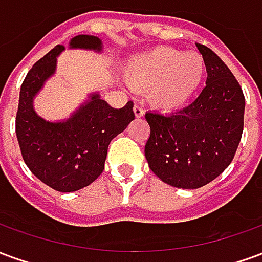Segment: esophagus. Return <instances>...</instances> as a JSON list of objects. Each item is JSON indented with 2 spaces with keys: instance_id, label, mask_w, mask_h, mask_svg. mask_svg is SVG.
Returning <instances> with one entry per match:
<instances>
[{
  "instance_id": "34e87169",
  "label": "esophagus",
  "mask_w": 262,
  "mask_h": 262,
  "mask_svg": "<svg viewBox=\"0 0 262 262\" xmlns=\"http://www.w3.org/2000/svg\"><path fill=\"white\" fill-rule=\"evenodd\" d=\"M133 111H135V116L136 118H142L143 115H144V108H143L142 103H135Z\"/></svg>"
}]
</instances>
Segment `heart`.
<instances>
[{
    "mask_svg": "<svg viewBox=\"0 0 262 262\" xmlns=\"http://www.w3.org/2000/svg\"><path fill=\"white\" fill-rule=\"evenodd\" d=\"M206 63L198 52L184 53L174 48H156L133 60L127 78L137 90H150L156 108L176 111L192 98L201 85Z\"/></svg>",
    "mask_w": 262,
    "mask_h": 262,
    "instance_id": "heart-1",
    "label": "heart"
}]
</instances>
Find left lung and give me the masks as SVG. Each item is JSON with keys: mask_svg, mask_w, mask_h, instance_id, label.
<instances>
[{"mask_svg": "<svg viewBox=\"0 0 262 262\" xmlns=\"http://www.w3.org/2000/svg\"><path fill=\"white\" fill-rule=\"evenodd\" d=\"M206 63V85L192 103L171 115L147 112L148 167L165 184L195 189L229 167L242 140L244 94L219 56L196 45Z\"/></svg>", "mask_w": 262, "mask_h": 262, "instance_id": "left-lung-1", "label": "left lung"}]
</instances>
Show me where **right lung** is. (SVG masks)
<instances>
[{
	"label": "right lung",
	"mask_w": 262,
	"mask_h": 262,
	"mask_svg": "<svg viewBox=\"0 0 262 262\" xmlns=\"http://www.w3.org/2000/svg\"><path fill=\"white\" fill-rule=\"evenodd\" d=\"M70 45L101 50V40L88 35L75 36ZM63 49L60 45L52 49L26 74L15 130L22 159L32 174L59 192H73L101 176L109 143L135 119V112L132 101L116 109L95 94L67 122L50 123L39 118L32 108V99L54 73L56 57Z\"/></svg>",
	"instance_id": "obj_1"
}]
</instances>
